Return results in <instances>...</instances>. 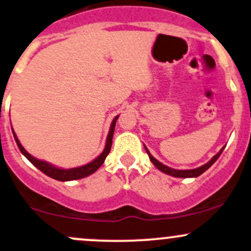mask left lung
<instances>
[{"mask_svg": "<svg viewBox=\"0 0 251 251\" xmlns=\"http://www.w3.org/2000/svg\"><path fill=\"white\" fill-rule=\"evenodd\" d=\"M144 148H145V150H147L149 158H150V161L152 162L153 166H155L157 169H159L161 172H163L164 174H168L170 176H175V177H197V176L201 175L202 173H205L206 170H207L208 168H210L212 164H213L214 162H216L217 159L219 158V156L222 155L223 150H224V148H223L222 150H220L216 156H213V158H212L210 162H207V163L203 164V166H201V167L195 168V169H189V170H177V169H173V168H169V167L164 166V164H162L161 162L157 161L155 157H152V155L149 152V150L147 149V147H145V145H144Z\"/></svg>", "mask_w": 251, "mask_h": 251, "instance_id": "obj_1", "label": "left lung"}]
</instances>
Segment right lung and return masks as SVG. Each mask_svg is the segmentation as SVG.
I'll use <instances>...</instances> for the list:
<instances>
[{
	"label": "right lung",
	"mask_w": 251,
	"mask_h": 251,
	"mask_svg": "<svg viewBox=\"0 0 251 251\" xmlns=\"http://www.w3.org/2000/svg\"><path fill=\"white\" fill-rule=\"evenodd\" d=\"M118 118H119V115H118V117H115L114 120L112 121L111 130H109L108 136H107L106 147H104V150L102 151V153H101L99 157H96L94 161L90 162V163L85 164V166L78 167V168H73V169H59V168H56V167L51 166V164H49L48 162H44V161H40V159L34 158V157L29 155V153L25 150L23 145H21L20 142H19L18 137H16L15 132L14 131H13V134H14V138H15L16 144H18V147H19V149H20L21 152H23V155L26 156V158L31 162L33 166L37 167L40 172H43L44 174L50 176V177L54 178V180L73 181V180H78V178H83V177H85V176L93 174V173H95L99 168L102 166V163L104 162V159H106L107 155H108L109 151H111L113 133H114L115 123H117Z\"/></svg>",
	"instance_id": "1"
}]
</instances>
